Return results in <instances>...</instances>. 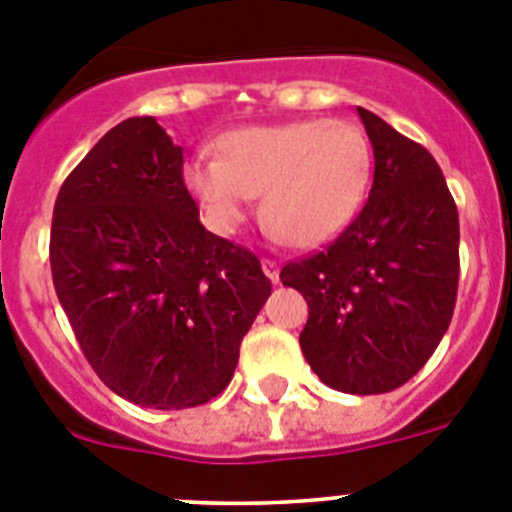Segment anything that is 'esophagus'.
Masks as SVG:
<instances>
[{"mask_svg":"<svg viewBox=\"0 0 512 512\" xmlns=\"http://www.w3.org/2000/svg\"><path fill=\"white\" fill-rule=\"evenodd\" d=\"M261 269H264V274L271 279V282H274V284L279 282V264H277V261L261 259Z\"/></svg>","mask_w":512,"mask_h":512,"instance_id":"1","label":"esophagus"}]
</instances>
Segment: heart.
I'll list each match as a JSON object with an SVG mask.
<instances>
[{
  "label": "heart",
  "mask_w": 512,
  "mask_h": 512,
  "mask_svg": "<svg viewBox=\"0 0 512 512\" xmlns=\"http://www.w3.org/2000/svg\"><path fill=\"white\" fill-rule=\"evenodd\" d=\"M220 153L184 164V184L215 233L241 228L256 194L284 241L330 243L354 220L372 179V146L351 120L248 125L220 138Z\"/></svg>",
  "instance_id": "b5f03b06"
}]
</instances>
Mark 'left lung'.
Instances as JSON below:
<instances>
[{"mask_svg":"<svg viewBox=\"0 0 512 512\" xmlns=\"http://www.w3.org/2000/svg\"><path fill=\"white\" fill-rule=\"evenodd\" d=\"M374 151L364 210L282 282L307 300L300 346L310 369L348 395H382L423 369L454 315L459 212L436 158L359 107Z\"/></svg>","mask_w":512,"mask_h":512,"instance_id":"8db88e82","label":"left lung"}]
</instances>
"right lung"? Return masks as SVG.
<instances>
[{
    "label": "right lung",
    "instance_id": "right-lung-1",
    "mask_svg": "<svg viewBox=\"0 0 512 512\" xmlns=\"http://www.w3.org/2000/svg\"><path fill=\"white\" fill-rule=\"evenodd\" d=\"M182 164L156 117H128L71 171L53 207L61 307L99 379L140 408L220 395L271 295L259 259L200 223Z\"/></svg>",
    "mask_w": 512,
    "mask_h": 512
}]
</instances>
